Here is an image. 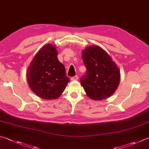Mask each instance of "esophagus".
I'll use <instances>...</instances> for the list:
<instances>
[{"mask_svg":"<svg viewBox=\"0 0 149 149\" xmlns=\"http://www.w3.org/2000/svg\"><path fill=\"white\" fill-rule=\"evenodd\" d=\"M77 79H78V76H77V75H75V76H74V77H72L71 78H70V79H71L72 81L77 80Z\"/></svg>","mask_w":149,"mask_h":149,"instance_id":"1","label":"esophagus"}]
</instances>
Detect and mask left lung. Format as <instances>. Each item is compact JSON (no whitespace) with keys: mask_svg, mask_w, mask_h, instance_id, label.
<instances>
[{"mask_svg":"<svg viewBox=\"0 0 149 149\" xmlns=\"http://www.w3.org/2000/svg\"><path fill=\"white\" fill-rule=\"evenodd\" d=\"M86 72L81 85L89 98L94 100L109 98L120 81V71L111 56L99 46H89L82 52Z\"/></svg>","mask_w":149,"mask_h":149,"instance_id":"8db88e82","label":"left lung"}]
</instances>
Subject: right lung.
Returning <instances> with one entry per match:
<instances>
[{"instance_id":"right-lung-1","label":"right lung","mask_w":149,"mask_h":149,"mask_svg":"<svg viewBox=\"0 0 149 149\" xmlns=\"http://www.w3.org/2000/svg\"><path fill=\"white\" fill-rule=\"evenodd\" d=\"M57 55L54 45H44L28 68L26 78L30 88L43 99L58 98L70 81L66 75L65 67L59 62Z\"/></svg>"}]
</instances>
